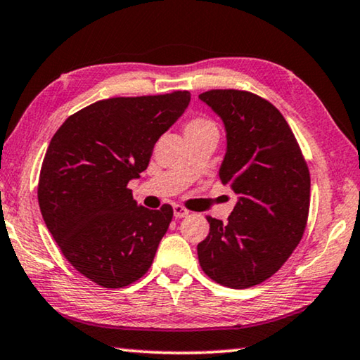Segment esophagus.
<instances>
[{
  "label": "esophagus",
  "mask_w": 360,
  "mask_h": 360,
  "mask_svg": "<svg viewBox=\"0 0 360 360\" xmlns=\"http://www.w3.org/2000/svg\"><path fill=\"white\" fill-rule=\"evenodd\" d=\"M174 216H175V219H181V217L188 216V210H185V207L180 205H174Z\"/></svg>",
  "instance_id": "esophagus-1"
}]
</instances>
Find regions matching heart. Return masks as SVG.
I'll return each instance as SVG.
<instances>
[{
  "instance_id": "1",
  "label": "heart",
  "mask_w": 360,
  "mask_h": 360,
  "mask_svg": "<svg viewBox=\"0 0 360 360\" xmlns=\"http://www.w3.org/2000/svg\"><path fill=\"white\" fill-rule=\"evenodd\" d=\"M210 127H214V124H212L211 122H207V120H205V118H195V120H191V122L186 123L185 131L191 133V131H198V129L210 128Z\"/></svg>"
}]
</instances>
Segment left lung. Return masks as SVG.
Returning <instances> with one entry per match:
<instances>
[{
	"mask_svg": "<svg viewBox=\"0 0 360 360\" xmlns=\"http://www.w3.org/2000/svg\"><path fill=\"white\" fill-rule=\"evenodd\" d=\"M200 101L222 120L226 155L222 185L238 196L229 222L207 217L210 233L198 259L216 283L247 289L271 278L304 236L310 174L288 122L252 92L216 89Z\"/></svg>",
	"mask_w": 360,
	"mask_h": 360,
	"instance_id": "8db88e82",
	"label": "left lung"
}]
</instances>
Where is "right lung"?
I'll use <instances>...</instances> for the list:
<instances>
[{
    "label": "right lung",
    "mask_w": 360,
    "mask_h": 360,
    "mask_svg": "<svg viewBox=\"0 0 360 360\" xmlns=\"http://www.w3.org/2000/svg\"><path fill=\"white\" fill-rule=\"evenodd\" d=\"M190 98L188 91L105 98L51 138L39 179L41 217L68 262L102 288H124L153 264L174 210L139 206L128 181L148 169Z\"/></svg>",
    "instance_id": "right-lung-1"
}]
</instances>
